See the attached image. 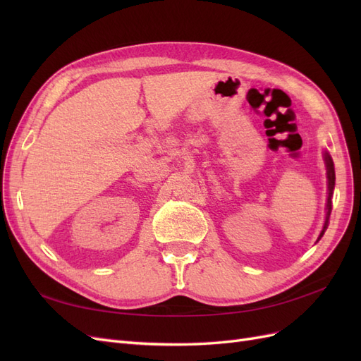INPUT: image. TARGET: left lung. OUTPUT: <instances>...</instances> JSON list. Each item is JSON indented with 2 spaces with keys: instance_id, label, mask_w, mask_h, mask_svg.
<instances>
[{
  "instance_id": "obj_1",
  "label": "left lung",
  "mask_w": 361,
  "mask_h": 361,
  "mask_svg": "<svg viewBox=\"0 0 361 361\" xmlns=\"http://www.w3.org/2000/svg\"><path fill=\"white\" fill-rule=\"evenodd\" d=\"M324 159H325V166H326V178H329V199H326V214H325V223H324V228L319 235L318 239L322 238V235L325 233L326 227H329V220H330V214H331V197H333V190H334V180H336V174H334V164L331 157L329 155V152L324 154Z\"/></svg>"
}]
</instances>
